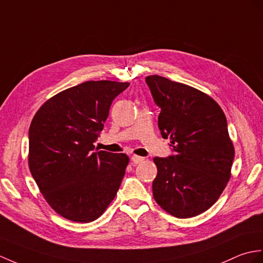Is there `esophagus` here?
Listing matches in <instances>:
<instances>
[{
	"instance_id": "obj_1",
	"label": "esophagus",
	"mask_w": 263,
	"mask_h": 263,
	"mask_svg": "<svg viewBox=\"0 0 263 263\" xmlns=\"http://www.w3.org/2000/svg\"><path fill=\"white\" fill-rule=\"evenodd\" d=\"M132 162L133 163H140V162H142L143 160H144V158L143 157H140V156H137V155H134V156H132Z\"/></svg>"
}]
</instances>
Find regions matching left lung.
<instances>
[{
  "label": "left lung",
  "mask_w": 263,
  "mask_h": 263,
  "mask_svg": "<svg viewBox=\"0 0 263 263\" xmlns=\"http://www.w3.org/2000/svg\"><path fill=\"white\" fill-rule=\"evenodd\" d=\"M161 112L158 126L175 151L154 158V198L178 218L201 214L216 203L231 178L234 145L221 106L203 91L166 77L145 78Z\"/></svg>",
  "instance_id": "obj_1"
}]
</instances>
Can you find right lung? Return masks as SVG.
<instances>
[{
    "mask_svg": "<svg viewBox=\"0 0 263 263\" xmlns=\"http://www.w3.org/2000/svg\"><path fill=\"white\" fill-rule=\"evenodd\" d=\"M130 83L88 81L42 104L29 129V169L42 196L77 223L99 218L117 195L129 157L95 151L113 100Z\"/></svg>",
    "mask_w": 263,
    "mask_h": 263,
    "instance_id": "1",
    "label": "right lung"
}]
</instances>
